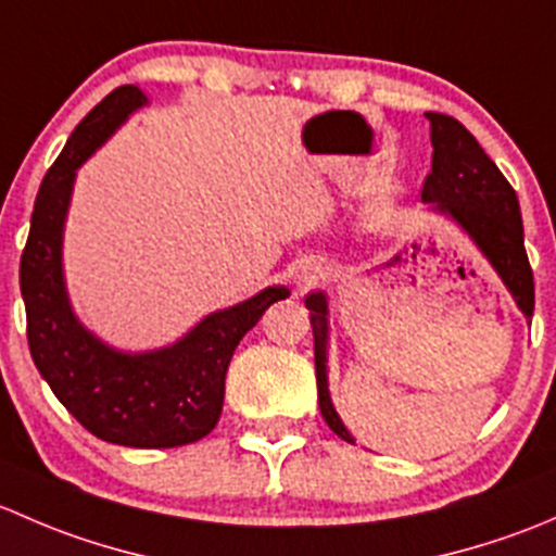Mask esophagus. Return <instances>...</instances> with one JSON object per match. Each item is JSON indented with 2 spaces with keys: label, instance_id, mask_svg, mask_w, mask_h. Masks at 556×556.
Returning a JSON list of instances; mask_svg holds the SVG:
<instances>
[{
  "label": "esophagus",
  "instance_id": "obj_1",
  "mask_svg": "<svg viewBox=\"0 0 556 556\" xmlns=\"http://www.w3.org/2000/svg\"><path fill=\"white\" fill-rule=\"evenodd\" d=\"M325 277V268L319 266V263H309V266L301 268L299 274H295V279H299V288H309V285L317 282V279Z\"/></svg>",
  "mask_w": 556,
  "mask_h": 556
}]
</instances>
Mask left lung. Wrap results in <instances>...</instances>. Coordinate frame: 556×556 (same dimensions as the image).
I'll use <instances>...</instances> for the list:
<instances>
[{"mask_svg": "<svg viewBox=\"0 0 556 556\" xmlns=\"http://www.w3.org/2000/svg\"><path fill=\"white\" fill-rule=\"evenodd\" d=\"M430 121L433 169L425 177L422 201L435 212L452 217L497 271L527 319L535 309V282L525 252L519 199L495 161L481 150L473 134L441 112H425ZM314 333V374L317 403L323 419L339 439L355 444L350 430L336 414L328 392V299L325 293L306 295Z\"/></svg>", "mask_w": 556, "mask_h": 556, "instance_id": "8db88e82", "label": "left lung"}]
</instances>
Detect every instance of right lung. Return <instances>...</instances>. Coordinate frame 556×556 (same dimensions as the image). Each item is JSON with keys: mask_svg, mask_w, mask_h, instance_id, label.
<instances>
[{"mask_svg": "<svg viewBox=\"0 0 556 556\" xmlns=\"http://www.w3.org/2000/svg\"><path fill=\"white\" fill-rule=\"evenodd\" d=\"M148 99L121 86L72 131L45 174L21 255V295L31 361L66 412L97 439L134 450H172L212 433L223 412L233 350L288 288H266L242 304L210 314L164 350L117 352L83 328L70 306L61 239L77 166Z\"/></svg>", "mask_w": 556, "mask_h": 556, "instance_id": "1", "label": "right lung"}]
</instances>
